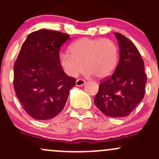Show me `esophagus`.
Masks as SVG:
<instances>
[{
	"instance_id": "esophagus-1",
	"label": "esophagus",
	"mask_w": 159,
	"mask_h": 159,
	"mask_svg": "<svg viewBox=\"0 0 159 159\" xmlns=\"http://www.w3.org/2000/svg\"><path fill=\"white\" fill-rule=\"evenodd\" d=\"M84 84H85V81L84 79H81V78H78L76 81L77 86H83Z\"/></svg>"
}]
</instances>
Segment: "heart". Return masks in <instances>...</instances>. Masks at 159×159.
Masks as SVG:
<instances>
[{"mask_svg":"<svg viewBox=\"0 0 159 159\" xmlns=\"http://www.w3.org/2000/svg\"><path fill=\"white\" fill-rule=\"evenodd\" d=\"M70 51L59 54L61 66L70 77L78 76L84 65L88 75L105 78L118 64V48L109 38H81L70 46Z\"/></svg>","mask_w":159,"mask_h":159,"instance_id":"b5f03b06","label":"heart"}]
</instances>
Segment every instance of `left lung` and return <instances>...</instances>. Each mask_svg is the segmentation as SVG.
Segmentation results:
<instances>
[{
    "label": "left lung",
    "instance_id": "obj_1",
    "mask_svg": "<svg viewBox=\"0 0 159 159\" xmlns=\"http://www.w3.org/2000/svg\"><path fill=\"white\" fill-rule=\"evenodd\" d=\"M115 35L119 44V62L115 72L100 81L94 102L107 116L121 118L130 115L143 99L147 78L137 48L124 35Z\"/></svg>",
    "mask_w": 159,
    "mask_h": 159
}]
</instances>
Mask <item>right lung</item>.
<instances>
[{
	"label": "right lung",
	"mask_w": 159,
	"mask_h": 159,
	"mask_svg": "<svg viewBox=\"0 0 159 159\" xmlns=\"http://www.w3.org/2000/svg\"><path fill=\"white\" fill-rule=\"evenodd\" d=\"M69 34L51 30L30 33L14 62V88L22 107L31 118L48 120L58 115L68 100L75 78L59 62L61 46Z\"/></svg>",
	"instance_id": "add662e5"
}]
</instances>
